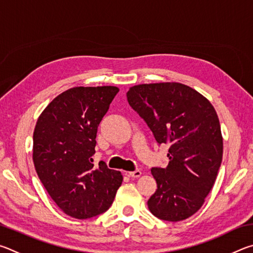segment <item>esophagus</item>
Masks as SVG:
<instances>
[{
  "instance_id": "obj_1",
  "label": "esophagus",
  "mask_w": 253,
  "mask_h": 253,
  "mask_svg": "<svg viewBox=\"0 0 253 253\" xmlns=\"http://www.w3.org/2000/svg\"><path fill=\"white\" fill-rule=\"evenodd\" d=\"M140 175H142V172H140L139 169H136V170H134V172H128V176H129V177H132V178H137V177H139Z\"/></svg>"
}]
</instances>
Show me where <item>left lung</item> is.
Here are the masks:
<instances>
[{
  "instance_id": "obj_1",
  "label": "left lung",
  "mask_w": 253,
  "mask_h": 253,
  "mask_svg": "<svg viewBox=\"0 0 253 253\" xmlns=\"http://www.w3.org/2000/svg\"><path fill=\"white\" fill-rule=\"evenodd\" d=\"M128 104L146 122L158 144H168L169 165L153 168L157 190L147 205L158 219L177 222L202 207L223 155L216 111L195 89L178 83L130 87Z\"/></svg>"
}]
</instances>
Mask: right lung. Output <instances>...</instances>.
<instances>
[{"instance_id":"add662e5","label":"right lung","mask_w":253,"mask_h":253,"mask_svg":"<svg viewBox=\"0 0 253 253\" xmlns=\"http://www.w3.org/2000/svg\"><path fill=\"white\" fill-rule=\"evenodd\" d=\"M119 89L75 87L45 107L33 132V163L41 183L67 215L89 219L106 212L122 185L119 170L95 168L98 126Z\"/></svg>"}]
</instances>
